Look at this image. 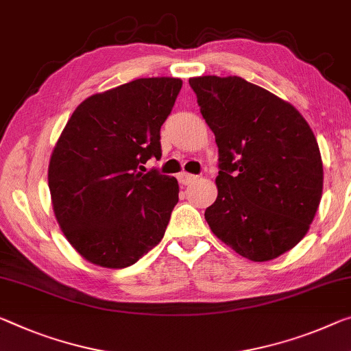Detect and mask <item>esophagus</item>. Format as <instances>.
Listing matches in <instances>:
<instances>
[{"label": "esophagus", "mask_w": 351, "mask_h": 351, "mask_svg": "<svg viewBox=\"0 0 351 351\" xmlns=\"http://www.w3.org/2000/svg\"><path fill=\"white\" fill-rule=\"evenodd\" d=\"M177 179H179V182L182 183V185H190L191 182H194L197 179L196 176H193V174H190V172H185V171H182L179 176H177Z\"/></svg>", "instance_id": "esophagus-1"}]
</instances>
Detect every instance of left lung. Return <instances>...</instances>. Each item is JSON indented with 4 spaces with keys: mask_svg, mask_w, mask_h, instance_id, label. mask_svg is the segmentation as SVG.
I'll use <instances>...</instances> for the list:
<instances>
[{
    "mask_svg": "<svg viewBox=\"0 0 351 351\" xmlns=\"http://www.w3.org/2000/svg\"><path fill=\"white\" fill-rule=\"evenodd\" d=\"M218 145L210 229L235 252L265 262L298 245L323 190L319 144L295 108L240 77L190 78Z\"/></svg>",
    "mask_w": 351,
    "mask_h": 351,
    "instance_id": "8db88e82",
    "label": "left lung"
}]
</instances>
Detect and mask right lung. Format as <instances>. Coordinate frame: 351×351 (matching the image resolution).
<instances>
[{
	"label": "right lung",
	"mask_w": 351,
	"mask_h": 351,
	"mask_svg": "<svg viewBox=\"0 0 351 351\" xmlns=\"http://www.w3.org/2000/svg\"><path fill=\"white\" fill-rule=\"evenodd\" d=\"M179 78H139L90 95L73 111L48 168L53 210L86 261L125 268L157 246L179 202L176 177L144 172L161 157L160 128Z\"/></svg>",
	"instance_id": "add662e5"
}]
</instances>
